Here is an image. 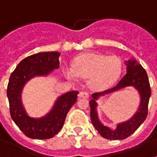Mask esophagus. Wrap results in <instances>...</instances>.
Masks as SVG:
<instances>
[{"label": "esophagus", "mask_w": 157, "mask_h": 157, "mask_svg": "<svg viewBox=\"0 0 157 157\" xmlns=\"http://www.w3.org/2000/svg\"><path fill=\"white\" fill-rule=\"evenodd\" d=\"M79 98H89V95L86 92H80L78 94Z\"/></svg>", "instance_id": "34e87169"}]
</instances>
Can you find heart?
Instances as JSON below:
<instances>
[{
	"label": "heart",
	"instance_id": "obj_1",
	"mask_svg": "<svg viewBox=\"0 0 157 157\" xmlns=\"http://www.w3.org/2000/svg\"><path fill=\"white\" fill-rule=\"evenodd\" d=\"M123 70L118 56L86 52L76 57L73 66H65L66 78L75 81L79 76L86 78V85L94 91H101L113 86L120 78Z\"/></svg>",
	"mask_w": 157,
	"mask_h": 157
}]
</instances>
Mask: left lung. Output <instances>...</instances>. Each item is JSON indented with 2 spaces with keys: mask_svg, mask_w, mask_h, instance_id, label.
Masks as SVG:
<instances>
[{
  "mask_svg": "<svg viewBox=\"0 0 157 157\" xmlns=\"http://www.w3.org/2000/svg\"><path fill=\"white\" fill-rule=\"evenodd\" d=\"M127 73L121 79V81L112 88L92 94V99L89 101L91 108V121L94 128L99 134L105 139L113 140H124L135 132L140 125L146 119L148 114V104L151 98V91L150 82L146 71L134 59L126 60ZM128 86H132L135 89L140 96V105L134 116L128 120L117 124L116 128L113 129L101 122L97 113V99L102 96L114 92L118 90Z\"/></svg>",
  "mask_w": 157,
  "mask_h": 157,
  "instance_id": "8db88e82",
  "label": "left lung"
}]
</instances>
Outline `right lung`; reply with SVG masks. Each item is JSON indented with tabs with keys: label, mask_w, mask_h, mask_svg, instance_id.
<instances>
[{
	"label": "right lung",
	"mask_w": 157,
	"mask_h": 157,
	"mask_svg": "<svg viewBox=\"0 0 157 157\" xmlns=\"http://www.w3.org/2000/svg\"><path fill=\"white\" fill-rule=\"evenodd\" d=\"M59 52H41L22 60L10 75L6 90L12 119L25 135L30 139L52 138L63 128L69 110L77 100V91L60 95L48 113L41 117H32L26 112L22 101L25 85L35 77H46L59 68Z\"/></svg>",
	"instance_id": "add662e5"
}]
</instances>
